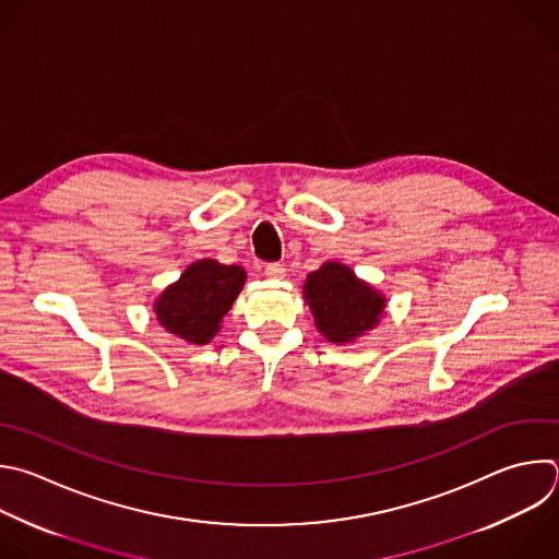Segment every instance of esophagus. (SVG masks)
Listing matches in <instances>:
<instances>
[{
	"label": "esophagus",
	"instance_id": "34e87169",
	"mask_svg": "<svg viewBox=\"0 0 559 559\" xmlns=\"http://www.w3.org/2000/svg\"><path fill=\"white\" fill-rule=\"evenodd\" d=\"M285 265H281V263H270V265H265V278L267 281H283L285 278Z\"/></svg>",
	"mask_w": 559,
	"mask_h": 559
}]
</instances>
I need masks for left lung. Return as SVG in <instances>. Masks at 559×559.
Returning a JSON list of instances; mask_svg holds the SVG:
<instances>
[{
    "mask_svg": "<svg viewBox=\"0 0 559 559\" xmlns=\"http://www.w3.org/2000/svg\"><path fill=\"white\" fill-rule=\"evenodd\" d=\"M302 298L318 333L337 346L373 331L386 313V296L340 261H326L311 272Z\"/></svg>",
    "mask_w": 559,
    "mask_h": 559,
    "instance_id": "obj_1",
    "label": "left lung"
}]
</instances>
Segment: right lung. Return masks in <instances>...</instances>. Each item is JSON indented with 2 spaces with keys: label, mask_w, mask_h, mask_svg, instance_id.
<instances>
[{
  "label": "right lung",
  "mask_w": 559,
  "mask_h": 559,
  "mask_svg": "<svg viewBox=\"0 0 559 559\" xmlns=\"http://www.w3.org/2000/svg\"><path fill=\"white\" fill-rule=\"evenodd\" d=\"M246 278L241 265L200 259L153 300L155 318L183 342L209 344L222 331V320L241 294Z\"/></svg>",
  "instance_id": "right-lung-1"
}]
</instances>
